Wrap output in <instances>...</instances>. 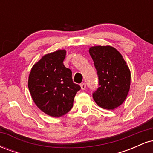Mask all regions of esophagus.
I'll list each match as a JSON object with an SVG mask.
<instances>
[{
	"label": "esophagus",
	"mask_w": 153,
	"mask_h": 153,
	"mask_svg": "<svg viewBox=\"0 0 153 153\" xmlns=\"http://www.w3.org/2000/svg\"><path fill=\"white\" fill-rule=\"evenodd\" d=\"M80 87H81L82 90H85V88H86V84L85 82H82V83L80 84Z\"/></svg>",
	"instance_id": "esophagus-1"
}]
</instances>
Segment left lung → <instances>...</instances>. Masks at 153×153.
<instances>
[{
	"label": "left lung",
	"mask_w": 153,
	"mask_h": 153,
	"mask_svg": "<svg viewBox=\"0 0 153 153\" xmlns=\"http://www.w3.org/2000/svg\"><path fill=\"white\" fill-rule=\"evenodd\" d=\"M99 78V88L93 93L95 102L105 109H114L127 98L130 87V71L122 54L111 46L89 49Z\"/></svg>",
	"instance_id": "obj_1"
}]
</instances>
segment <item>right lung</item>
<instances>
[{"label": "right lung", "instance_id": "add662e5", "mask_svg": "<svg viewBox=\"0 0 153 153\" xmlns=\"http://www.w3.org/2000/svg\"><path fill=\"white\" fill-rule=\"evenodd\" d=\"M65 50L47 54L31 68L28 87L35 104L51 117L69 112L80 86L72 78V71L63 64Z\"/></svg>", "mask_w": 153, "mask_h": 153}]
</instances>
